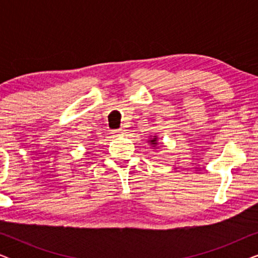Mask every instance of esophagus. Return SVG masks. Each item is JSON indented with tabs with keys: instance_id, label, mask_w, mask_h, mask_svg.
I'll list each match as a JSON object with an SVG mask.
<instances>
[{
	"instance_id": "34e87169",
	"label": "esophagus",
	"mask_w": 258,
	"mask_h": 258,
	"mask_svg": "<svg viewBox=\"0 0 258 258\" xmlns=\"http://www.w3.org/2000/svg\"><path fill=\"white\" fill-rule=\"evenodd\" d=\"M125 130L123 128H119V129H116V130H111V134L114 136H117V135H122V134H124Z\"/></svg>"
}]
</instances>
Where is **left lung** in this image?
<instances>
[{
	"label": "left lung",
	"instance_id": "1",
	"mask_svg": "<svg viewBox=\"0 0 258 258\" xmlns=\"http://www.w3.org/2000/svg\"><path fill=\"white\" fill-rule=\"evenodd\" d=\"M149 142H150L151 144H156V137H154V139H153V140H150Z\"/></svg>",
	"mask_w": 258,
	"mask_h": 258
}]
</instances>
